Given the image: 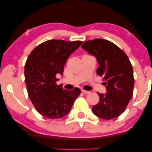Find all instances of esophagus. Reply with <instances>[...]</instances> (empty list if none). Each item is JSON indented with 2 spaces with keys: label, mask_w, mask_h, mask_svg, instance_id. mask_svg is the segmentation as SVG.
Instances as JSON below:
<instances>
[{
  "label": "esophagus",
  "mask_w": 152,
  "mask_h": 152,
  "mask_svg": "<svg viewBox=\"0 0 152 152\" xmlns=\"http://www.w3.org/2000/svg\"><path fill=\"white\" fill-rule=\"evenodd\" d=\"M82 92L83 93H84V94H89L91 92L90 91H85V90H82Z\"/></svg>",
  "instance_id": "esophagus-1"
}]
</instances>
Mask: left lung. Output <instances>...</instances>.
<instances>
[{
    "label": "left lung",
    "instance_id": "left-lung-1",
    "mask_svg": "<svg viewBox=\"0 0 152 152\" xmlns=\"http://www.w3.org/2000/svg\"><path fill=\"white\" fill-rule=\"evenodd\" d=\"M82 48L96 58L98 75L102 77L107 93H97L99 101L93 113L104 120L117 118L124 111L134 86L132 64L125 53L111 41L102 39L84 43Z\"/></svg>",
    "mask_w": 152,
    "mask_h": 152
}]
</instances>
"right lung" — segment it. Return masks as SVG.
Returning a JSON list of instances; mask_svg holds the SVG:
<instances>
[{
	"instance_id": "right-lung-1",
	"label": "right lung",
	"mask_w": 152,
	"mask_h": 152,
	"mask_svg": "<svg viewBox=\"0 0 152 152\" xmlns=\"http://www.w3.org/2000/svg\"><path fill=\"white\" fill-rule=\"evenodd\" d=\"M83 41L63 40L45 41L32 51L25 66V80L28 93L37 111L48 119H59L69 113L81 93L57 85L56 75H62L68 58Z\"/></svg>"
}]
</instances>
